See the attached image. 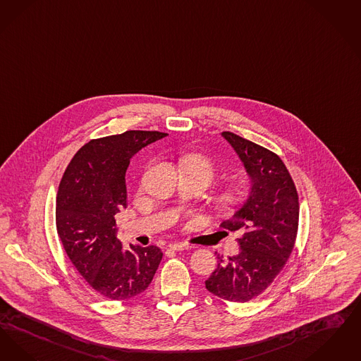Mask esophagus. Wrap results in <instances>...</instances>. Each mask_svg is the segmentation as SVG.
<instances>
[{"instance_id": "1", "label": "esophagus", "mask_w": 361, "mask_h": 361, "mask_svg": "<svg viewBox=\"0 0 361 361\" xmlns=\"http://www.w3.org/2000/svg\"><path fill=\"white\" fill-rule=\"evenodd\" d=\"M190 248H191L190 245L183 244V243H176V244H171L170 245V250L175 252L185 251V250H190Z\"/></svg>"}]
</instances>
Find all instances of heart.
Segmentation results:
<instances>
[{"label":"heart","mask_w":361,"mask_h":361,"mask_svg":"<svg viewBox=\"0 0 361 361\" xmlns=\"http://www.w3.org/2000/svg\"><path fill=\"white\" fill-rule=\"evenodd\" d=\"M180 167L183 171L188 173H200L206 178L207 182H210L216 175V167L212 163L210 159L202 155H188L180 159ZM244 190L241 188H232L226 191L224 195V200L231 204H240L244 200Z\"/></svg>","instance_id":"b5f03b06"}]
</instances>
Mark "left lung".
<instances>
[{"label":"left lung","instance_id":"1","mask_svg":"<svg viewBox=\"0 0 361 361\" xmlns=\"http://www.w3.org/2000/svg\"><path fill=\"white\" fill-rule=\"evenodd\" d=\"M221 136L235 149L250 178L248 198L224 221L225 231L238 232V252L219 263L206 288L225 300L247 302L274 282L290 257L298 232V192L282 159L232 132Z\"/></svg>","mask_w":361,"mask_h":361}]
</instances>
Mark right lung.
Returning <instances> with one entry per match:
<instances>
[{
  "label": "right lung",
  "instance_id": "obj_1",
  "mask_svg": "<svg viewBox=\"0 0 361 361\" xmlns=\"http://www.w3.org/2000/svg\"><path fill=\"white\" fill-rule=\"evenodd\" d=\"M166 136L157 130H126L90 140L63 173L56 197L58 235L79 274L105 298L139 295L152 282L163 257L157 245L123 250L116 214L126 207L130 159Z\"/></svg>",
  "mask_w": 361,
  "mask_h": 361
}]
</instances>
